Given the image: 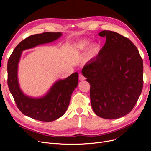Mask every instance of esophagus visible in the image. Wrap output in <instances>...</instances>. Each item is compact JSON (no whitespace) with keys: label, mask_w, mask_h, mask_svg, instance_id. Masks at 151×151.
I'll list each match as a JSON object with an SVG mask.
<instances>
[{"label":"esophagus","mask_w":151,"mask_h":151,"mask_svg":"<svg viewBox=\"0 0 151 151\" xmlns=\"http://www.w3.org/2000/svg\"><path fill=\"white\" fill-rule=\"evenodd\" d=\"M85 79H86L85 77L83 74H79V80L80 81H84Z\"/></svg>","instance_id":"1"}]
</instances>
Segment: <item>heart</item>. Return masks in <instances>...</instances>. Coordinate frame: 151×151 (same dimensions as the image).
Here are the masks:
<instances>
[{
    "mask_svg": "<svg viewBox=\"0 0 151 151\" xmlns=\"http://www.w3.org/2000/svg\"><path fill=\"white\" fill-rule=\"evenodd\" d=\"M90 43H91V42L89 40H85L83 41V42H81L80 43H79V45H77V48L79 50H83L88 47L90 45ZM98 50V47L97 45H94L92 48V50H91V55H94L96 52H97Z\"/></svg>",
    "mask_w": 151,
    "mask_h": 151,
    "instance_id": "b5f03b06",
    "label": "heart"
}]
</instances>
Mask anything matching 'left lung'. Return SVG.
I'll return each mask as SVG.
<instances>
[{
    "instance_id": "1",
    "label": "left lung",
    "mask_w": 151,
    "mask_h": 151,
    "mask_svg": "<svg viewBox=\"0 0 151 151\" xmlns=\"http://www.w3.org/2000/svg\"><path fill=\"white\" fill-rule=\"evenodd\" d=\"M106 40L98 55L82 73L91 86V104L98 116L116 119L130 113L143 88V60L131 41L118 33L104 30Z\"/></svg>"
}]
</instances>
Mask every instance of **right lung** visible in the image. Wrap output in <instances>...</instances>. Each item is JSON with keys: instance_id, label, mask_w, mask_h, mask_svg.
Instances as JSON below:
<instances>
[{"instance_id": "add662e5", "label": "right lung", "mask_w": 151, "mask_h": 151, "mask_svg": "<svg viewBox=\"0 0 151 151\" xmlns=\"http://www.w3.org/2000/svg\"><path fill=\"white\" fill-rule=\"evenodd\" d=\"M62 36L61 33L45 32L28 36L14 50L7 63V84L19 110L24 115L42 122H52L67 111L71 95L79 82V74L73 73L63 80L55 83L45 96L33 98L27 96L21 90L17 79V67L22 52L37 45L52 42Z\"/></svg>"}]
</instances>
